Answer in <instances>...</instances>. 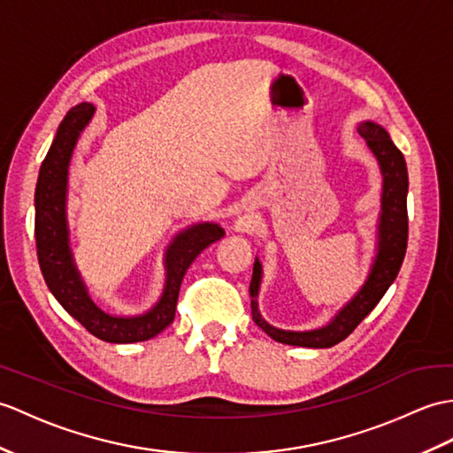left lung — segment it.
I'll use <instances>...</instances> for the list:
<instances>
[{
	"label": "left lung",
	"instance_id": "1",
	"mask_svg": "<svg viewBox=\"0 0 453 453\" xmlns=\"http://www.w3.org/2000/svg\"><path fill=\"white\" fill-rule=\"evenodd\" d=\"M359 134L366 141L371 152L378 160L382 173V212L380 222H378V252L372 262V268L369 272L365 286L357 291V296L345 304L340 312L335 314L332 322L319 330L309 332H291V330H280L276 326L268 324L258 311V289L262 280V265L260 260L255 258V266H252V280L249 286L250 293V311L252 320L258 328L265 330L272 340L288 345H299V347H314V349H322V347H332L345 340L361 320L369 314L378 301L384 297L388 288L392 286L402 262L405 258L407 249V188H409V177H407V165L405 157L399 152L397 146L392 142L390 134L384 127L372 121H363L357 127Z\"/></svg>",
	"mask_w": 453,
	"mask_h": 453
}]
</instances>
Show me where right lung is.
<instances>
[{
	"instance_id": "1",
	"label": "right lung",
	"mask_w": 453,
	"mask_h": 453,
	"mask_svg": "<svg viewBox=\"0 0 453 453\" xmlns=\"http://www.w3.org/2000/svg\"><path fill=\"white\" fill-rule=\"evenodd\" d=\"M96 108L88 102L71 108L63 118L56 139L40 165L35 193V237L42 276L63 309L92 335L110 343L146 342L167 328L175 319L179 288L187 268L201 252L224 237L218 224H195L181 231L165 250V286L160 301L136 317H113L88 296L69 247L67 175L73 150Z\"/></svg>"
}]
</instances>
